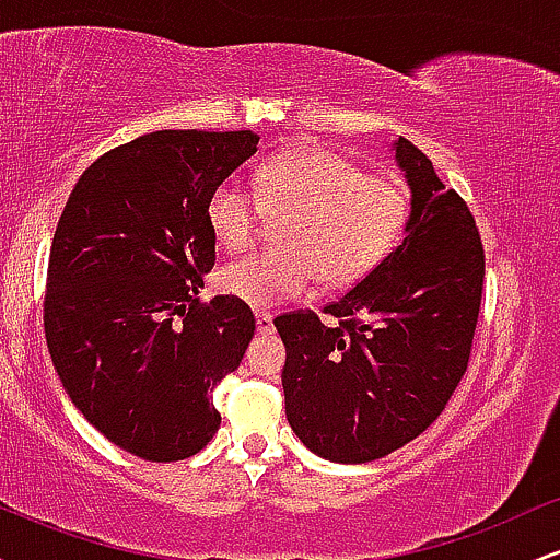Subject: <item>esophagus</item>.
<instances>
[{
  "label": "esophagus",
  "instance_id": "esophagus-1",
  "mask_svg": "<svg viewBox=\"0 0 560 560\" xmlns=\"http://www.w3.org/2000/svg\"><path fill=\"white\" fill-rule=\"evenodd\" d=\"M255 324H258L260 334H271L273 331L271 311H255Z\"/></svg>",
  "mask_w": 560,
  "mask_h": 560
}]
</instances>
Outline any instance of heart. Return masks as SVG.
<instances>
[{
    "label": "heart",
    "mask_w": 560,
    "mask_h": 560,
    "mask_svg": "<svg viewBox=\"0 0 560 560\" xmlns=\"http://www.w3.org/2000/svg\"><path fill=\"white\" fill-rule=\"evenodd\" d=\"M268 213L287 215L281 249L253 253L218 273L223 292L253 307L305 298L318 276L324 284L342 287L369 273L400 236L408 195L392 178L302 147L262 165L255 189L229 178L208 202L210 231L234 253L253 244Z\"/></svg>",
    "instance_id": "1"
}]
</instances>
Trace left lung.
I'll list each match as a JSON object with an SVG mask.
<instances>
[{
    "mask_svg": "<svg viewBox=\"0 0 560 560\" xmlns=\"http://www.w3.org/2000/svg\"><path fill=\"white\" fill-rule=\"evenodd\" d=\"M410 189L402 242L350 292L316 313L273 320L287 347V421L334 464H369L408 445L466 374L485 249L466 202L408 139L392 144Z\"/></svg>",
    "mask_w": 560,
    "mask_h": 560,
    "instance_id": "left-lung-1",
    "label": "left lung"
}]
</instances>
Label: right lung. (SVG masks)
I'll return each instance as SVG.
<instances>
[{
    "label": "right lung",
    "mask_w": 560,
    "mask_h": 560,
    "mask_svg": "<svg viewBox=\"0 0 560 560\" xmlns=\"http://www.w3.org/2000/svg\"><path fill=\"white\" fill-rule=\"evenodd\" d=\"M253 131H152L105 152L70 191L49 253L44 331L96 432L171 464L213 440V392L255 334L242 300L199 302L215 266L213 191L258 152Z\"/></svg>",
    "instance_id": "obj_1"
}]
</instances>
